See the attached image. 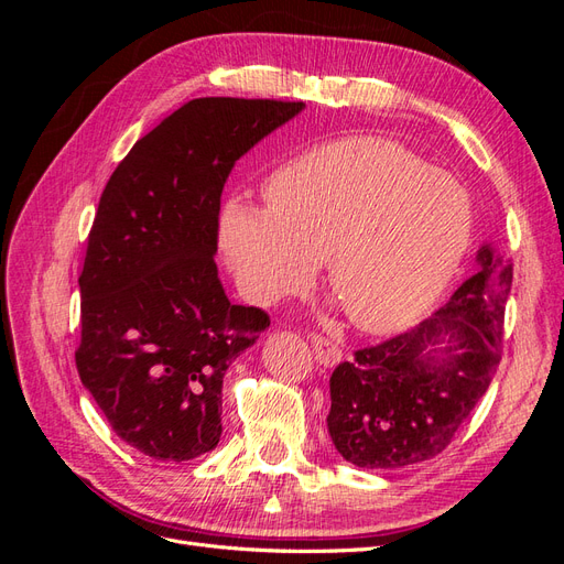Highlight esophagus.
<instances>
[{
    "instance_id": "34e87169",
    "label": "esophagus",
    "mask_w": 564,
    "mask_h": 564,
    "mask_svg": "<svg viewBox=\"0 0 564 564\" xmlns=\"http://www.w3.org/2000/svg\"><path fill=\"white\" fill-rule=\"evenodd\" d=\"M313 352L317 357V362L324 365V367H334L340 362V357H344V352H340L338 344H334L332 338H324V336H313Z\"/></svg>"
}]
</instances>
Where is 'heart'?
I'll list each match as a JSON object with an SVG mask.
<instances>
[{"mask_svg":"<svg viewBox=\"0 0 564 564\" xmlns=\"http://www.w3.org/2000/svg\"><path fill=\"white\" fill-rule=\"evenodd\" d=\"M265 209L230 202L220 251L242 294L272 305L327 280L357 329L388 334L429 313L473 237L458 178L406 145L350 135L311 148L265 183Z\"/></svg>","mask_w":564,"mask_h":564,"instance_id":"obj_1","label":"heart"}]
</instances>
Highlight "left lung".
<instances>
[{
  "mask_svg": "<svg viewBox=\"0 0 564 564\" xmlns=\"http://www.w3.org/2000/svg\"><path fill=\"white\" fill-rule=\"evenodd\" d=\"M477 265L433 317L334 369L327 429L350 464L395 470L429 460L482 400L501 360L513 263L485 245Z\"/></svg>",
  "mask_w": 564,
  "mask_h": 564,
  "instance_id": "8db88e82",
  "label": "left lung"
}]
</instances>
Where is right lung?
<instances>
[{"label":"right lung","mask_w":564,"mask_h":564,"mask_svg":"<svg viewBox=\"0 0 564 564\" xmlns=\"http://www.w3.org/2000/svg\"><path fill=\"white\" fill-rule=\"evenodd\" d=\"M305 104L195 98L112 172L79 275V379L117 437L158 460L212 452L228 367L270 317L218 280L220 193L235 162Z\"/></svg>","instance_id":"right-lung-1"}]
</instances>
